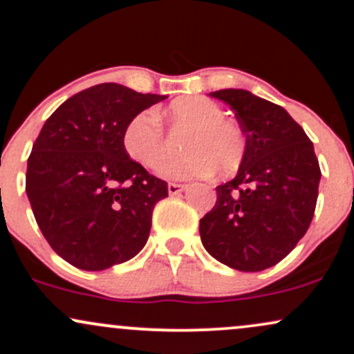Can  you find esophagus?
Segmentation results:
<instances>
[{
	"label": "esophagus",
	"instance_id": "34e87169",
	"mask_svg": "<svg viewBox=\"0 0 354 354\" xmlns=\"http://www.w3.org/2000/svg\"><path fill=\"white\" fill-rule=\"evenodd\" d=\"M189 185L187 184H169V194L170 196H177V194H180V192H184L185 189H187Z\"/></svg>",
	"mask_w": 354,
	"mask_h": 354
}]
</instances>
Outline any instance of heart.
Listing matches in <instances>:
<instances>
[{"instance_id":"1","label":"heart","mask_w":354,"mask_h":354,"mask_svg":"<svg viewBox=\"0 0 354 354\" xmlns=\"http://www.w3.org/2000/svg\"><path fill=\"white\" fill-rule=\"evenodd\" d=\"M170 122L189 127L182 137V156L160 167L167 178L205 177L219 169L232 174L245 156V138L236 122L224 118L222 109L210 98L189 95L176 98L167 109ZM122 144L125 153L145 169H157L169 156V142L153 112H140L127 122Z\"/></svg>"}]
</instances>
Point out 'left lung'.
Masks as SVG:
<instances>
[{
    "label": "left lung",
    "instance_id": "8db88e82",
    "mask_svg": "<svg viewBox=\"0 0 354 354\" xmlns=\"http://www.w3.org/2000/svg\"><path fill=\"white\" fill-rule=\"evenodd\" d=\"M209 95L236 113L245 156L237 176L216 187V205L198 225L202 244L229 268L264 271L283 261L311 224L319 162L303 127L283 106L241 88Z\"/></svg>",
    "mask_w": 354,
    "mask_h": 354
}]
</instances>
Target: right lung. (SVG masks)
<instances>
[{
  "label": "right lung",
  "mask_w": 354,
  "mask_h": 354,
  "mask_svg": "<svg viewBox=\"0 0 354 354\" xmlns=\"http://www.w3.org/2000/svg\"><path fill=\"white\" fill-rule=\"evenodd\" d=\"M165 98L100 83L63 102L35 140L28 198L51 249L75 268L103 271L144 249L169 187L127 156L122 133Z\"/></svg>",
  "instance_id": "add662e5"
}]
</instances>
